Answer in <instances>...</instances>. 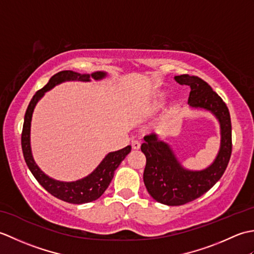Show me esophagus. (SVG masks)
I'll list each match as a JSON object with an SVG mask.
<instances>
[{"label":"esophagus","mask_w":254,"mask_h":254,"mask_svg":"<svg viewBox=\"0 0 254 254\" xmlns=\"http://www.w3.org/2000/svg\"><path fill=\"white\" fill-rule=\"evenodd\" d=\"M131 146L133 149H139L141 148V143H139L138 141H135V139H133V141L131 142Z\"/></svg>","instance_id":"34e87169"}]
</instances>
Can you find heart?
<instances>
[{
  "label": "heart",
  "mask_w": 254,
  "mask_h": 254,
  "mask_svg": "<svg viewBox=\"0 0 254 254\" xmlns=\"http://www.w3.org/2000/svg\"><path fill=\"white\" fill-rule=\"evenodd\" d=\"M166 98H167V94L165 91H158V93L154 94L152 96V98H150L147 102V106H146L147 112L153 113L159 110L160 108L164 106Z\"/></svg>",
  "instance_id": "1"
}]
</instances>
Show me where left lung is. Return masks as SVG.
I'll return each mask as SVG.
<instances>
[{"label": "left lung", "instance_id": "8db88e82", "mask_svg": "<svg viewBox=\"0 0 254 254\" xmlns=\"http://www.w3.org/2000/svg\"><path fill=\"white\" fill-rule=\"evenodd\" d=\"M175 79L180 85L190 86L189 105L209 110L217 117L222 143L216 159L208 168L189 171L182 168L170 147L159 141L156 134L144 136L145 143L142 144L141 150L146 157L143 175L145 187L156 201L169 206L192 202L213 188L227 168L233 150L230 115L223 99L198 76L183 74Z\"/></svg>", "mask_w": 254, "mask_h": 254}]
</instances>
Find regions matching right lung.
Here are the masks:
<instances>
[{"instance_id": "right-lung-1", "label": "right lung", "mask_w": 254, "mask_h": 254, "mask_svg": "<svg viewBox=\"0 0 254 254\" xmlns=\"http://www.w3.org/2000/svg\"><path fill=\"white\" fill-rule=\"evenodd\" d=\"M105 76L106 73L104 72H96L91 74V77L94 79H101ZM89 77L90 76L88 74H78L73 71H62L53 75L49 83L45 87L38 90L30 100L25 113L23 132H21V149H23L24 158L31 174L36 178V180L40 183L42 188H45L48 192L52 194L53 196L62 199L64 202L73 204L93 202L100 197L102 193L106 191L108 186L110 185L113 175H115V170L121 164V161L127 157V155L131 152V146L128 145V146L120 150L108 154L93 174H90L88 177L84 178L82 180L75 182L57 181L46 176L44 172L38 168L34 158H32L30 150V122L32 111H34L37 101L44 96L47 90L51 89L53 86L65 82V80L88 82Z\"/></svg>"}]
</instances>
